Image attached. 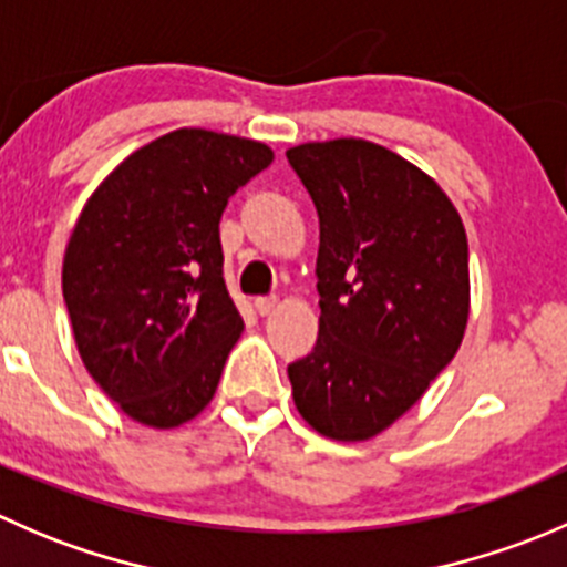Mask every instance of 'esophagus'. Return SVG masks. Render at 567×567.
<instances>
[{"mask_svg":"<svg viewBox=\"0 0 567 567\" xmlns=\"http://www.w3.org/2000/svg\"><path fill=\"white\" fill-rule=\"evenodd\" d=\"M277 307H279L277 296H260V299H255V310L260 312V316H271Z\"/></svg>","mask_w":567,"mask_h":567,"instance_id":"1","label":"esophagus"}]
</instances>
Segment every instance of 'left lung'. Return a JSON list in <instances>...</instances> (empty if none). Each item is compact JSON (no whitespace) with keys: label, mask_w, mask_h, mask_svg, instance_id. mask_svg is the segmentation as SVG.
Here are the masks:
<instances>
[{"label":"left lung","mask_w":567,"mask_h":567,"mask_svg":"<svg viewBox=\"0 0 567 567\" xmlns=\"http://www.w3.org/2000/svg\"><path fill=\"white\" fill-rule=\"evenodd\" d=\"M320 221L318 340L288 364L299 414L364 442L453 362L468 318L458 210L422 169L364 140L290 147Z\"/></svg>","instance_id":"1"}]
</instances>
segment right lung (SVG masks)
I'll use <instances>...</instances> for the list:
<instances>
[{"mask_svg": "<svg viewBox=\"0 0 567 567\" xmlns=\"http://www.w3.org/2000/svg\"><path fill=\"white\" fill-rule=\"evenodd\" d=\"M271 158L241 136L173 131L131 153L79 216L62 266L73 337L101 390L142 425H181L219 386L244 329L219 219Z\"/></svg>", "mask_w": 567, "mask_h": 567, "instance_id": "1", "label": "right lung"}]
</instances>
